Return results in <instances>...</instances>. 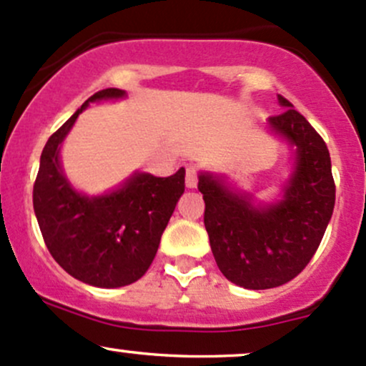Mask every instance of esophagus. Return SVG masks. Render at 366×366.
<instances>
[{"instance_id":"obj_1","label":"esophagus","mask_w":366,"mask_h":366,"mask_svg":"<svg viewBox=\"0 0 366 366\" xmlns=\"http://www.w3.org/2000/svg\"><path fill=\"white\" fill-rule=\"evenodd\" d=\"M196 184H198V168L189 164V167L186 168V186L196 187Z\"/></svg>"}]
</instances>
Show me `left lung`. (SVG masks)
I'll return each instance as SVG.
<instances>
[{"instance_id":"obj_1","label":"left lung","mask_w":366,"mask_h":366,"mask_svg":"<svg viewBox=\"0 0 366 366\" xmlns=\"http://www.w3.org/2000/svg\"><path fill=\"white\" fill-rule=\"evenodd\" d=\"M278 99L285 111L271 116L269 124L297 147V168L283 202L255 208L250 198L229 191L212 175L202 174L198 182L217 266L229 281L250 290L280 287L302 272L335 204L327 144L290 100Z\"/></svg>"}]
</instances>
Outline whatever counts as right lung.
<instances>
[{
  "label": "right lung",
  "mask_w": 366,
  "mask_h": 366,
  "mask_svg": "<svg viewBox=\"0 0 366 366\" xmlns=\"http://www.w3.org/2000/svg\"><path fill=\"white\" fill-rule=\"evenodd\" d=\"M123 95L119 88L97 92L51 134L33 189L48 252L72 278L102 288L124 287L146 274L186 187L184 168L170 177L135 174L122 189L99 198H86L69 186L60 170L59 144L88 102Z\"/></svg>",
  "instance_id": "add662e5"
}]
</instances>
